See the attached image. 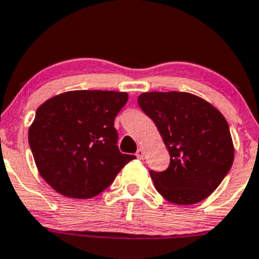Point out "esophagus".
<instances>
[{
  "label": "esophagus",
  "mask_w": 259,
  "mask_h": 259,
  "mask_svg": "<svg viewBox=\"0 0 259 259\" xmlns=\"http://www.w3.org/2000/svg\"><path fill=\"white\" fill-rule=\"evenodd\" d=\"M135 156H137L138 158H143V157H144V148H142V147H141V148H138Z\"/></svg>",
  "instance_id": "1"
}]
</instances>
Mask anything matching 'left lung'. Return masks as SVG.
I'll list each match as a JSON object with an SVG mask.
<instances>
[{
    "mask_svg": "<svg viewBox=\"0 0 259 259\" xmlns=\"http://www.w3.org/2000/svg\"><path fill=\"white\" fill-rule=\"evenodd\" d=\"M138 103L153 120L170 153L166 171H149L157 192L174 204L206 199L221 184L234 161L226 118L195 94L147 92Z\"/></svg>",
    "mask_w": 259,
    "mask_h": 259,
    "instance_id": "obj_1",
    "label": "left lung"
}]
</instances>
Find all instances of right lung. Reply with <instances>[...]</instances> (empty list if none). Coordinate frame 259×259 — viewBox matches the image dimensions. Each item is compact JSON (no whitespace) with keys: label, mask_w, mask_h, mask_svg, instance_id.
<instances>
[{"label":"right lung","mask_w":259,"mask_h":259,"mask_svg":"<svg viewBox=\"0 0 259 259\" xmlns=\"http://www.w3.org/2000/svg\"><path fill=\"white\" fill-rule=\"evenodd\" d=\"M126 92L70 91L38 107L29 146L39 175L60 194L89 199L110 187L135 156L118 151L113 121Z\"/></svg>","instance_id":"add662e5"}]
</instances>
